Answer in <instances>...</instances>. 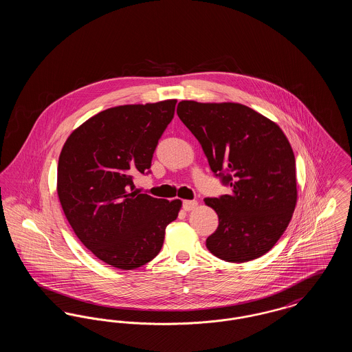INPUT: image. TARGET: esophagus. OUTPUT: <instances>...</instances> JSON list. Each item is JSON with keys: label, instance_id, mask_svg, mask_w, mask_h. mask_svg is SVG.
I'll return each instance as SVG.
<instances>
[{"label": "esophagus", "instance_id": "1", "mask_svg": "<svg viewBox=\"0 0 352 352\" xmlns=\"http://www.w3.org/2000/svg\"><path fill=\"white\" fill-rule=\"evenodd\" d=\"M184 211H191L194 210L197 206H198V201H184Z\"/></svg>", "mask_w": 352, "mask_h": 352}]
</instances>
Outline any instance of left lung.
<instances>
[{"instance_id":"left-lung-1","label":"left lung","mask_w":352,"mask_h":352,"mask_svg":"<svg viewBox=\"0 0 352 352\" xmlns=\"http://www.w3.org/2000/svg\"><path fill=\"white\" fill-rule=\"evenodd\" d=\"M177 113L199 141L215 177L231 187L230 194L204 199L219 218L207 250L228 263L265 254L297 203L296 158L284 132L237 102L184 100Z\"/></svg>"}]
</instances>
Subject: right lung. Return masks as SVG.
<instances>
[{"label":"right lung","mask_w":352,"mask_h":352,"mask_svg":"<svg viewBox=\"0 0 352 352\" xmlns=\"http://www.w3.org/2000/svg\"><path fill=\"white\" fill-rule=\"evenodd\" d=\"M177 100L120 105L75 129L58 162V197L84 245L115 268L135 269L162 248L165 230L181 210L141 194L133 184L151 173L158 140L174 118Z\"/></svg>","instance_id":"add662e5"}]
</instances>
